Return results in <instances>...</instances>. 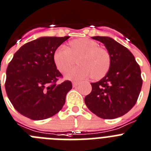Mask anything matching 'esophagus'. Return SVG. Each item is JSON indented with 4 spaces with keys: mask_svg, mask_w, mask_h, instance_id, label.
<instances>
[{
    "mask_svg": "<svg viewBox=\"0 0 151 151\" xmlns=\"http://www.w3.org/2000/svg\"><path fill=\"white\" fill-rule=\"evenodd\" d=\"M78 85H79V82H73V87H76V86H78Z\"/></svg>",
    "mask_w": 151,
    "mask_h": 151,
    "instance_id": "34e87169",
    "label": "esophagus"
}]
</instances>
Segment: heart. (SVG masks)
<instances>
[{
	"label": "heart",
	"mask_w": 151,
	"mask_h": 151,
	"mask_svg": "<svg viewBox=\"0 0 151 151\" xmlns=\"http://www.w3.org/2000/svg\"><path fill=\"white\" fill-rule=\"evenodd\" d=\"M70 49L60 46L54 53L53 60L57 69L65 73L78 59L79 65L68 71L66 78L84 79L91 78L99 80L109 73L111 65V56L107 49L100 47L97 42L80 38L71 41Z\"/></svg>",
	"instance_id": "obj_1"
}]
</instances>
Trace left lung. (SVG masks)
Here are the masks:
<instances>
[{
    "instance_id": "1",
    "label": "left lung",
    "mask_w": 151,
    "mask_h": 151,
    "mask_svg": "<svg viewBox=\"0 0 151 151\" xmlns=\"http://www.w3.org/2000/svg\"><path fill=\"white\" fill-rule=\"evenodd\" d=\"M92 39L104 43L111 56V65L104 78L91 83L92 89L85 98V103L99 118L114 119L128 112L137 102L143 83L141 72L125 46L111 37Z\"/></svg>"
}]
</instances>
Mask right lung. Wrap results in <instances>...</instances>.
<instances>
[{"instance_id": "right-lung-1", "label": "right lung", "mask_w": 151, "mask_h": 151, "mask_svg": "<svg viewBox=\"0 0 151 151\" xmlns=\"http://www.w3.org/2000/svg\"><path fill=\"white\" fill-rule=\"evenodd\" d=\"M69 37H45L22 46L7 66L5 89L14 109L32 120H43L63 109L73 88L69 80L57 84L61 73L53 56Z\"/></svg>"}]
</instances>
